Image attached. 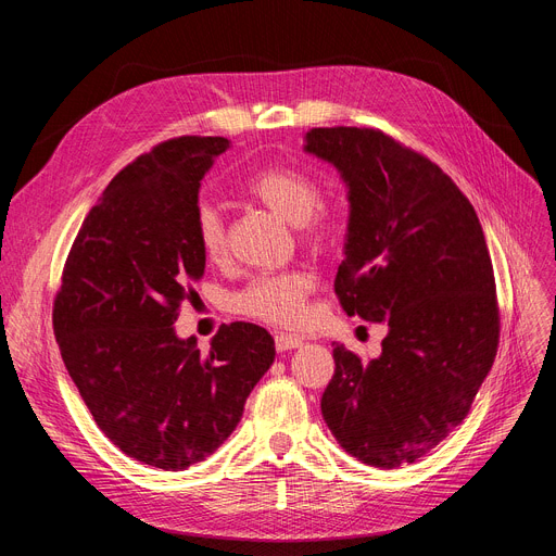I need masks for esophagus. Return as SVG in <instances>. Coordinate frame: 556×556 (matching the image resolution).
<instances>
[{"label": "esophagus", "mask_w": 556, "mask_h": 556, "mask_svg": "<svg viewBox=\"0 0 556 556\" xmlns=\"http://www.w3.org/2000/svg\"><path fill=\"white\" fill-rule=\"evenodd\" d=\"M304 344V340L300 338V336H293V333H277L275 336V346H277V352H290V349H298V346H302Z\"/></svg>", "instance_id": "1"}]
</instances>
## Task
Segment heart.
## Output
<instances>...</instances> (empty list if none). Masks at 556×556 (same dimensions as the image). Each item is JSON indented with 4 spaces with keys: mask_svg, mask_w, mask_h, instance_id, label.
<instances>
[{
    "mask_svg": "<svg viewBox=\"0 0 556 556\" xmlns=\"http://www.w3.org/2000/svg\"><path fill=\"white\" fill-rule=\"evenodd\" d=\"M243 189L290 225L302 227V233L311 243L323 245L333 237L331 216L317 207L323 191L308 173L290 166H268L250 175ZM195 239L210 261H220L225 256L227 239L223 216L210 202H202L195 212ZM311 290L313 277L302 270L256 277L243 293L237 295L233 306L261 323L298 327L306 315Z\"/></svg>",
    "mask_w": 556,
    "mask_h": 556,
    "instance_id": "obj_1",
    "label": "heart"
}]
</instances>
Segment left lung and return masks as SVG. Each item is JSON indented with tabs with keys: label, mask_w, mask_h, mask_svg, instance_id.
<instances>
[{
	"label": "left lung",
	"mask_w": 556,
	"mask_h": 556,
	"mask_svg": "<svg viewBox=\"0 0 556 556\" xmlns=\"http://www.w3.org/2000/svg\"><path fill=\"white\" fill-rule=\"evenodd\" d=\"M304 153L346 187L340 304L388 327L371 361L333 349L323 417L349 455L396 469L464 421L493 365L498 306L484 231L440 166L381 130L313 128Z\"/></svg>",
	"instance_id": "8db88e82"
}]
</instances>
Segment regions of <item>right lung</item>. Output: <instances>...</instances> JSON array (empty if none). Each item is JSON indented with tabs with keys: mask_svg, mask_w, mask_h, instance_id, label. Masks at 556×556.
<instances>
[{
	"mask_svg": "<svg viewBox=\"0 0 556 556\" xmlns=\"http://www.w3.org/2000/svg\"><path fill=\"white\" fill-rule=\"evenodd\" d=\"M225 137L160 143L114 175L83 220L53 304V331L87 410L128 457L185 471L239 426L275 361L273 336L220 327L210 352L173 323L204 275L198 193Z\"/></svg>",
	"mask_w": 556,
	"mask_h": 556,
	"instance_id": "right-lung-1",
	"label": "right lung"
}]
</instances>
